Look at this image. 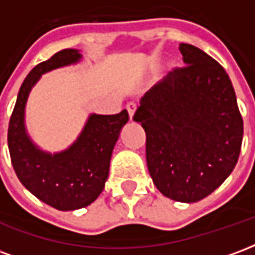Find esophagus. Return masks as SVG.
Here are the masks:
<instances>
[{
    "instance_id": "esophagus-1",
    "label": "esophagus",
    "mask_w": 255,
    "mask_h": 255,
    "mask_svg": "<svg viewBox=\"0 0 255 255\" xmlns=\"http://www.w3.org/2000/svg\"><path fill=\"white\" fill-rule=\"evenodd\" d=\"M126 108H127L128 115H129V119L132 120L133 115H135V111H136V104H135V102H128Z\"/></svg>"
}]
</instances>
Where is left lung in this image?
Returning <instances> with one entry per match:
<instances>
[{
	"mask_svg": "<svg viewBox=\"0 0 255 255\" xmlns=\"http://www.w3.org/2000/svg\"><path fill=\"white\" fill-rule=\"evenodd\" d=\"M176 68L140 98L133 120L146 132L155 187L173 201H201L234 171L243 120L225 69L201 49L180 43Z\"/></svg>",
	"mask_w": 255,
	"mask_h": 255,
	"instance_id": "left-lung-1",
	"label": "left lung"
}]
</instances>
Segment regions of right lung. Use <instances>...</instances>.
<instances>
[{
    "mask_svg": "<svg viewBox=\"0 0 255 255\" xmlns=\"http://www.w3.org/2000/svg\"><path fill=\"white\" fill-rule=\"evenodd\" d=\"M76 49L56 53L38 64L21 84L9 120L8 147L12 165L21 184L42 202L58 210H76L98 198L108 180L112 153L128 122V112L117 115L91 113L82 132L68 149L49 153L32 142L25 128V104L42 75L79 63Z\"/></svg>",
    "mask_w": 255,
    "mask_h": 255,
    "instance_id": "right-lung-1",
    "label": "right lung"
}]
</instances>
